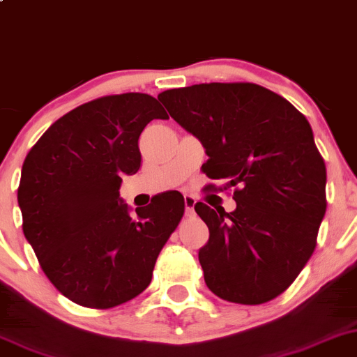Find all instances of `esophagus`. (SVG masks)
<instances>
[{"label":"esophagus","mask_w":357,"mask_h":357,"mask_svg":"<svg viewBox=\"0 0 357 357\" xmlns=\"http://www.w3.org/2000/svg\"><path fill=\"white\" fill-rule=\"evenodd\" d=\"M195 197L192 195H185V211H186V216H192L193 214V207H195Z\"/></svg>","instance_id":"esophagus-1"}]
</instances>
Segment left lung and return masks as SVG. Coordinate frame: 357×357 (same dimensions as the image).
Returning a JSON list of instances; mask_svg holds the SVG:
<instances>
[{"instance_id":"1","label":"left lung","mask_w":357,"mask_h":357,"mask_svg":"<svg viewBox=\"0 0 357 357\" xmlns=\"http://www.w3.org/2000/svg\"><path fill=\"white\" fill-rule=\"evenodd\" d=\"M169 115L199 137L207 178L237 207L195 204L209 228L199 251L207 288L227 302L259 305L293 284L312 256L326 213V165L305 116L248 82L199 83L158 94ZM211 204V200H209Z\"/></svg>"}]
</instances>
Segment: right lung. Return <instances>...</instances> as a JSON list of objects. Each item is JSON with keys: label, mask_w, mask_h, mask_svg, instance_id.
I'll use <instances>...</instances> for the list:
<instances>
[{"label": "right lung", "mask_w": 357, "mask_h": 357, "mask_svg": "<svg viewBox=\"0 0 357 357\" xmlns=\"http://www.w3.org/2000/svg\"><path fill=\"white\" fill-rule=\"evenodd\" d=\"M167 119L148 94L105 96L52 123L22 165V230L48 281L71 302L112 309L150 286L162 248L185 214L179 192L129 214L123 174L141 167L137 141Z\"/></svg>", "instance_id": "1"}]
</instances>
